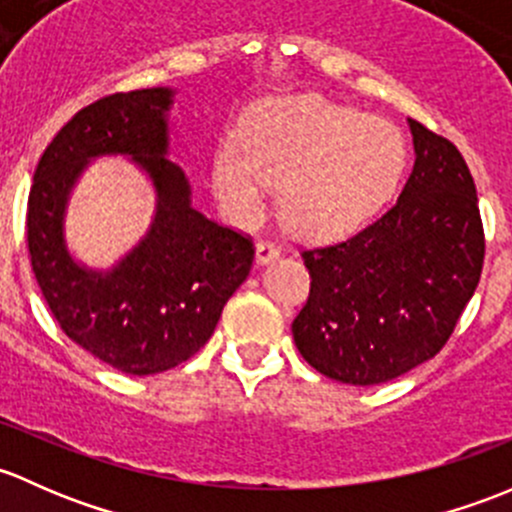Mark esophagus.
<instances>
[{"label":"esophagus","mask_w":512,"mask_h":512,"mask_svg":"<svg viewBox=\"0 0 512 512\" xmlns=\"http://www.w3.org/2000/svg\"><path fill=\"white\" fill-rule=\"evenodd\" d=\"M281 256V249H278L276 244H271V241H258L256 244V261L261 263H271L276 261V258Z\"/></svg>","instance_id":"obj_1"}]
</instances>
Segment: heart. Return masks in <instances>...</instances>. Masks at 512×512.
Instances as JSON below:
<instances>
[{"label": "heart", "instance_id": "obj_1", "mask_svg": "<svg viewBox=\"0 0 512 512\" xmlns=\"http://www.w3.org/2000/svg\"><path fill=\"white\" fill-rule=\"evenodd\" d=\"M402 165L404 142L392 123L303 96L246 120L239 145L214 152L209 184L234 224H261L271 189H283L281 212L293 231L335 236L370 217Z\"/></svg>", "mask_w": 512, "mask_h": 512}]
</instances>
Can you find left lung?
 Masks as SVG:
<instances>
[{"mask_svg": "<svg viewBox=\"0 0 512 512\" xmlns=\"http://www.w3.org/2000/svg\"><path fill=\"white\" fill-rule=\"evenodd\" d=\"M414 170L397 204L345 241L303 251L310 295L293 340L310 367L382 384L446 345L481 281L483 221L456 145L409 120Z\"/></svg>", "mask_w": 512, "mask_h": 512, "instance_id": "1", "label": "left lung"}]
</instances>
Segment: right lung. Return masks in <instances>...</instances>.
Here are the masks:
<instances>
[{
  "mask_svg": "<svg viewBox=\"0 0 512 512\" xmlns=\"http://www.w3.org/2000/svg\"><path fill=\"white\" fill-rule=\"evenodd\" d=\"M172 88L113 93L78 110L34 172L26 241L36 283L76 345L135 377L197 355L254 263L249 236L192 207L170 152ZM130 156L156 187V217L141 244L108 272L81 267L62 236L72 184L93 156Z\"/></svg>",
  "mask_w": 512,
  "mask_h": 512,
  "instance_id": "1",
  "label": "right lung"
}]
</instances>
